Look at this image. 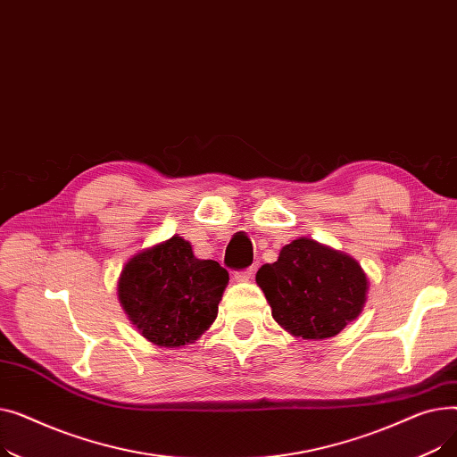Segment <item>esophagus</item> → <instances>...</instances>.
Returning <instances> with one entry per match:
<instances>
[{
    "instance_id": "1",
    "label": "esophagus",
    "mask_w": 457,
    "mask_h": 457,
    "mask_svg": "<svg viewBox=\"0 0 457 457\" xmlns=\"http://www.w3.org/2000/svg\"><path fill=\"white\" fill-rule=\"evenodd\" d=\"M253 278V270L252 269H246V270H238L233 274V279L238 281V283H246Z\"/></svg>"
}]
</instances>
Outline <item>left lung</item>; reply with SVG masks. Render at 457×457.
I'll return each instance as SVG.
<instances>
[{
	"mask_svg": "<svg viewBox=\"0 0 457 457\" xmlns=\"http://www.w3.org/2000/svg\"><path fill=\"white\" fill-rule=\"evenodd\" d=\"M274 320L295 337L328 339L355 320L367 302L369 279L359 262L300 237L281 248L278 261L255 276Z\"/></svg>",
	"mask_w": 457,
	"mask_h": 457,
	"instance_id": "left-lung-1",
	"label": "left lung"
}]
</instances>
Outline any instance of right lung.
I'll return each instance as SVG.
<instances>
[{
	"instance_id": "add662e5",
	"label": "right lung",
	"mask_w": 457,
	"mask_h": 457,
	"mask_svg": "<svg viewBox=\"0 0 457 457\" xmlns=\"http://www.w3.org/2000/svg\"><path fill=\"white\" fill-rule=\"evenodd\" d=\"M228 281L219 262L196 259L190 243L174 235L126 262L118 300L142 337L181 348L198 341L214 322Z\"/></svg>"
}]
</instances>
